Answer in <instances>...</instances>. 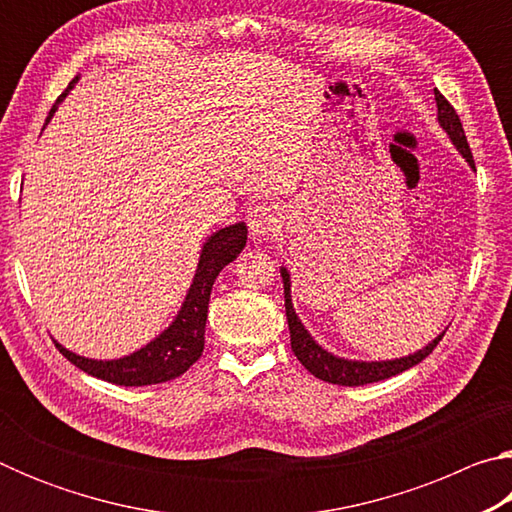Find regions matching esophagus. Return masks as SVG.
I'll return each mask as SVG.
<instances>
[{
	"instance_id": "obj_1",
	"label": "esophagus",
	"mask_w": 512,
	"mask_h": 512,
	"mask_svg": "<svg viewBox=\"0 0 512 512\" xmlns=\"http://www.w3.org/2000/svg\"><path fill=\"white\" fill-rule=\"evenodd\" d=\"M277 223H280V212H277L275 205H268V203H259L255 205L253 210L248 214V225H250V232H253L255 237H266V235H273Z\"/></svg>"
}]
</instances>
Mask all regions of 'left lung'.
<instances>
[{"mask_svg": "<svg viewBox=\"0 0 512 512\" xmlns=\"http://www.w3.org/2000/svg\"><path fill=\"white\" fill-rule=\"evenodd\" d=\"M433 92H436V106H438L440 126L445 128V133L449 137H452L456 149L463 153V158L470 162V167H474L470 144H467L463 124H461V119H458L454 106L438 90H433ZM280 273H282V282H284V307H287V320H289V332H291V350H293V354H296L302 366H305L311 372V375L323 379V381H329V384L363 386V384H372V381H381V379L400 375V372L418 366L422 359H427L429 354L433 352V348H436V345L443 341V336H445V332H443L438 336V339H433L427 345V348H422L415 354H409V357L393 359V361H348V359H339V357H334V354H329L327 350L320 348V345L309 336L305 325L300 323L296 311H293V305H291L289 271H287V268H280Z\"/></svg>", "mask_w": 512, "mask_h": 512, "instance_id": "obj_1", "label": "left lung"}]
</instances>
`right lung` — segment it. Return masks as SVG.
<instances>
[{
	"label": "right lung",
	"mask_w": 512,
	"mask_h": 512,
	"mask_svg": "<svg viewBox=\"0 0 512 512\" xmlns=\"http://www.w3.org/2000/svg\"><path fill=\"white\" fill-rule=\"evenodd\" d=\"M76 81H79V76H74L72 83L67 85V90L58 97V101H63V97L74 88ZM54 112L56 106L51 108L47 121ZM246 237V223H235L230 225V228L214 232V235L205 241L201 259H198L194 282L192 287H189L183 309H180L176 320L164 329L158 339L144 345L142 350L128 354L124 359L94 361L65 350L60 343H56V348L67 361H72L76 368H81L83 372H88V375L110 381V384L117 386H149L180 377L201 359L205 348V320L207 305H210L212 284L216 280V275L223 271V266L235 262L237 255L244 250Z\"/></svg>",
	"instance_id": "obj_1"
}]
</instances>
